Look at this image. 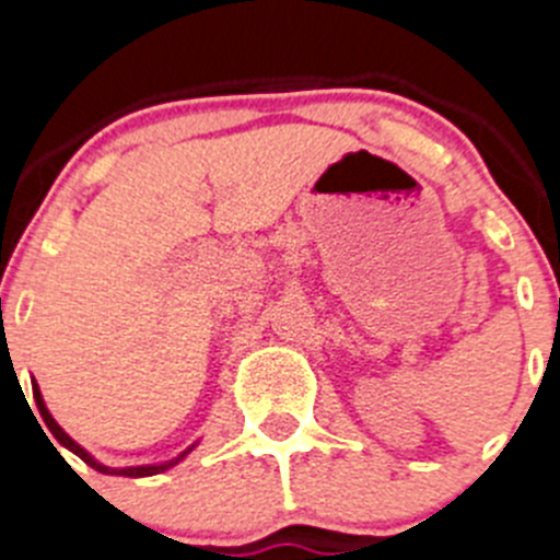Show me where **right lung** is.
Returning a JSON list of instances; mask_svg holds the SVG:
<instances>
[{"instance_id": "obj_1", "label": "right lung", "mask_w": 560, "mask_h": 560, "mask_svg": "<svg viewBox=\"0 0 560 560\" xmlns=\"http://www.w3.org/2000/svg\"><path fill=\"white\" fill-rule=\"evenodd\" d=\"M33 398H36L38 412H42L44 427L49 429V434H52V438H56L63 448H69V452H72V454H78V457H81L83 463L92 465V468H95V471H101V474H120V477H153V474H162V471H167V468H173V465L179 463V459L185 457L187 452H190V448H187L185 454H179V457H176V459H171V463H162V465H131V468H108V465L97 463V459L92 457V454H89L86 448L78 446L75 440L69 438V434L63 432L61 427H58L56 418H52V415H49V409L44 407V398H42V393H38V384H36V381H33ZM36 420H38V418H36ZM44 434H47V432H44ZM52 448H56V446H52ZM58 454H61V452H58Z\"/></svg>"}]
</instances>
